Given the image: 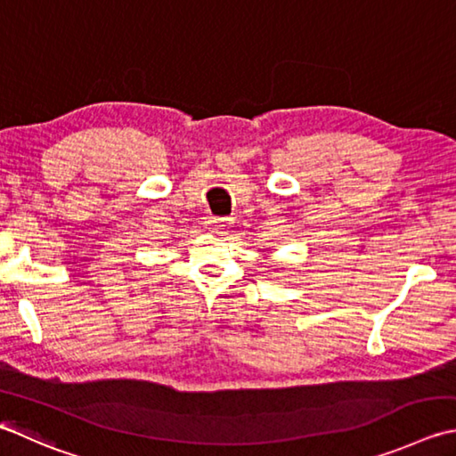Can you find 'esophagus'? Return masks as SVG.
Segmentation results:
<instances>
[{
    "mask_svg": "<svg viewBox=\"0 0 456 456\" xmlns=\"http://www.w3.org/2000/svg\"><path fill=\"white\" fill-rule=\"evenodd\" d=\"M229 225V219H217V217H209L208 219V229L211 233H223V231H227Z\"/></svg>",
    "mask_w": 456,
    "mask_h": 456,
    "instance_id": "34e87169",
    "label": "esophagus"
}]
</instances>
